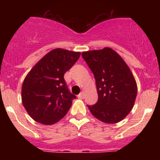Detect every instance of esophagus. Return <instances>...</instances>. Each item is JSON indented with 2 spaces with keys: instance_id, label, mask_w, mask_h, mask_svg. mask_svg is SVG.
<instances>
[{
  "instance_id": "34e87169",
  "label": "esophagus",
  "mask_w": 160,
  "mask_h": 160,
  "mask_svg": "<svg viewBox=\"0 0 160 160\" xmlns=\"http://www.w3.org/2000/svg\"><path fill=\"white\" fill-rule=\"evenodd\" d=\"M84 97H85V92H84V91H82V92L80 93L78 95V98H81V99L84 98Z\"/></svg>"
}]
</instances>
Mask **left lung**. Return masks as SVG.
<instances>
[{"instance_id": "8db88e82", "label": "left lung", "mask_w": 160, "mask_h": 160, "mask_svg": "<svg viewBox=\"0 0 160 160\" xmlns=\"http://www.w3.org/2000/svg\"><path fill=\"white\" fill-rule=\"evenodd\" d=\"M95 78L98 99L87 106L91 114L105 123L122 121L132 110L137 96V83L129 66L111 48L83 52Z\"/></svg>"}]
</instances>
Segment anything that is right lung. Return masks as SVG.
Instances as JSON below:
<instances>
[{"instance_id":"right-lung-1","label":"right lung","mask_w":160,"mask_h":160,"mask_svg":"<svg viewBox=\"0 0 160 160\" xmlns=\"http://www.w3.org/2000/svg\"><path fill=\"white\" fill-rule=\"evenodd\" d=\"M80 55V52L54 49L28 73L22 84V101L32 119L52 125L67 114L76 96L68 90L64 74Z\"/></svg>"}]
</instances>
